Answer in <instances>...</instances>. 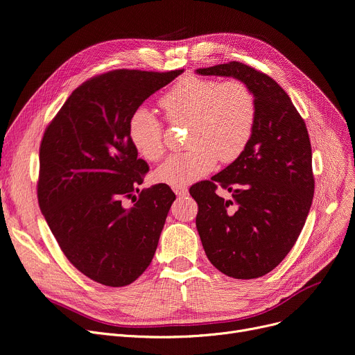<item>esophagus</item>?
Listing matches in <instances>:
<instances>
[{
    "instance_id": "1",
    "label": "esophagus",
    "mask_w": 355,
    "mask_h": 355,
    "mask_svg": "<svg viewBox=\"0 0 355 355\" xmlns=\"http://www.w3.org/2000/svg\"><path fill=\"white\" fill-rule=\"evenodd\" d=\"M173 190H174V193H175L178 197H185V196L189 194L187 187H173Z\"/></svg>"
}]
</instances>
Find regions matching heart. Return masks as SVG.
<instances>
[{
    "mask_svg": "<svg viewBox=\"0 0 355 355\" xmlns=\"http://www.w3.org/2000/svg\"><path fill=\"white\" fill-rule=\"evenodd\" d=\"M166 119L190 121V151L168 158L154 177L170 187H185L209 174L220 158L232 162L252 139L257 106L252 89L241 80L185 78L159 101ZM128 137L146 161H158L165 151L164 126L153 110L135 109L128 122Z\"/></svg>",
    "mask_w": 355,
    "mask_h": 355,
    "instance_id": "b5f03b06",
    "label": "heart"
}]
</instances>
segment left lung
<instances>
[{
	"label": "left lung",
	"instance_id": "1",
	"mask_svg": "<svg viewBox=\"0 0 355 355\" xmlns=\"http://www.w3.org/2000/svg\"><path fill=\"white\" fill-rule=\"evenodd\" d=\"M202 76L245 82L257 106L250 142L225 170L190 189L196 226L213 266L236 279L273 270L293 248L313 197L308 129L288 93L268 74L240 62L197 69ZM220 184L230 200L215 194Z\"/></svg>",
	"mask_w": 355,
	"mask_h": 355
}]
</instances>
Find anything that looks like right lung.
Here are the masks:
<instances>
[{
  "label": "right lung",
  "mask_w": 355,
  "mask_h": 355,
  "mask_svg": "<svg viewBox=\"0 0 355 355\" xmlns=\"http://www.w3.org/2000/svg\"><path fill=\"white\" fill-rule=\"evenodd\" d=\"M182 70L119 69L74 89L40 144L37 197L69 262L92 281L132 284L155 254L175 194L165 184L135 197L148 164L128 137V122L145 99Z\"/></svg>",
  "instance_id": "right-lung-1"
}]
</instances>
